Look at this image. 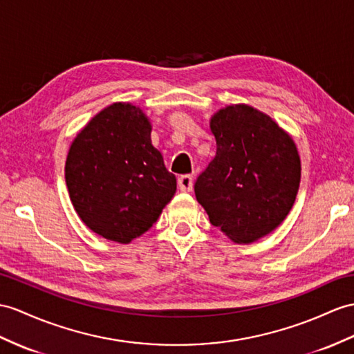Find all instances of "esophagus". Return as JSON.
Wrapping results in <instances>:
<instances>
[{
    "mask_svg": "<svg viewBox=\"0 0 354 354\" xmlns=\"http://www.w3.org/2000/svg\"><path fill=\"white\" fill-rule=\"evenodd\" d=\"M192 186H194V177L192 176L186 174V176L178 177V187H180V191H182V192L192 191Z\"/></svg>",
    "mask_w": 354,
    "mask_h": 354,
    "instance_id": "34e87169",
    "label": "esophagus"
}]
</instances>
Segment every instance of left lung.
I'll use <instances>...</instances> for the list:
<instances>
[{"label":"left lung","mask_w":354,"mask_h":354,"mask_svg":"<svg viewBox=\"0 0 354 354\" xmlns=\"http://www.w3.org/2000/svg\"><path fill=\"white\" fill-rule=\"evenodd\" d=\"M216 156L198 176L195 196L210 223L251 243L286 219L300 183L296 144L273 120L248 105L221 109L210 120Z\"/></svg>","instance_id":"1"}]
</instances>
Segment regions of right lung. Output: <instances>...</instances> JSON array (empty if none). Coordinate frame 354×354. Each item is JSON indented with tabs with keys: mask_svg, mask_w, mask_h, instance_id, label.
Returning a JSON list of instances; mask_svg holds the SVG:
<instances>
[{
	"mask_svg": "<svg viewBox=\"0 0 354 354\" xmlns=\"http://www.w3.org/2000/svg\"><path fill=\"white\" fill-rule=\"evenodd\" d=\"M151 124L131 103H112L77 133L66 160V185L82 222L129 243L158 221L174 196L176 176L151 144Z\"/></svg>",
	"mask_w": 354,
	"mask_h": 354,
	"instance_id": "add662e5",
	"label": "right lung"
}]
</instances>
